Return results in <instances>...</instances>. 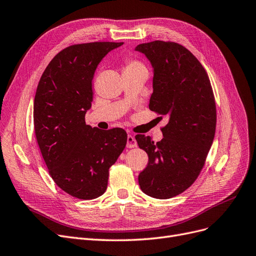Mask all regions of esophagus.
<instances>
[{
    "label": "esophagus",
    "instance_id": "1",
    "mask_svg": "<svg viewBox=\"0 0 256 256\" xmlns=\"http://www.w3.org/2000/svg\"><path fill=\"white\" fill-rule=\"evenodd\" d=\"M126 146H128V148H136V146H137V141H136V139H135L134 136H132V135H128V136Z\"/></svg>",
    "mask_w": 256,
    "mask_h": 256
}]
</instances>
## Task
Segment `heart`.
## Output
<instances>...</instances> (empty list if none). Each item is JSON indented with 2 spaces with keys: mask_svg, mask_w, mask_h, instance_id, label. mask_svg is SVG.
I'll return each instance as SVG.
<instances>
[{
  "mask_svg": "<svg viewBox=\"0 0 256 256\" xmlns=\"http://www.w3.org/2000/svg\"><path fill=\"white\" fill-rule=\"evenodd\" d=\"M146 70V68L144 65L139 61L128 60L124 70Z\"/></svg>",
  "mask_w": 256,
  "mask_h": 256,
  "instance_id": "1",
  "label": "heart"
}]
</instances>
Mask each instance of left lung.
I'll use <instances>...</instances> for the list:
<instances>
[{"instance_id":"8db88e82","label":"left lung","mask_w":256,"mask_h":256,"mask_svg":"<svg viewBox=\"0 0 256 256\" xmlns=\"http://www.w3.org/2000/svg\"><path fill=\"white\" fill-rule=\"evenodd\" d=\"M135 50L146 54L154 70L148 108L168 117L158 142L135 136L148 156L138 182L146 195L168 200L190 188L204 166L216 128L214 94L204 66L184 46L157 40Z\"/></svg>"}]
</instances>
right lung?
Instances as JSON below:
<instances>
[{"instance_id":"1","label":"right lung","mask_w":256,"mask_h":256,"mask_svg":"<svg viewBox=\"0 0 256 256\" xmlns=\"http://www.w3.org/2000/svg\"><path fill=\"white\" fill-rule=\"evenodd\" d=\"M123 42H92L66 47L47 65L38 84L34 126L50 175L61 190L79 200L106 192L108 168L128 141L126 132L85 123L92 101L94 70Z\"/></svg>"}]
</instances>
